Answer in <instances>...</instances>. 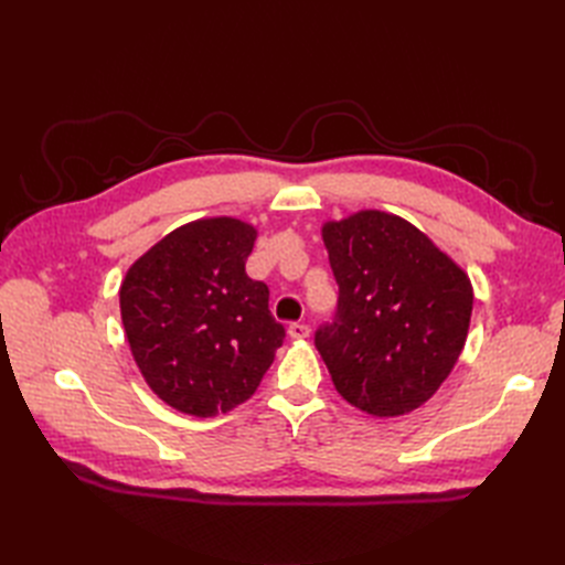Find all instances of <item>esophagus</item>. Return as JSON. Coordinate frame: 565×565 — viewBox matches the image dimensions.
Returning a JSON list of instances; mask_svg holds the SVG:
<instances>
[{
	"label": "esophagus",
	"mask_w": 565,
	"mask_h": 565,
	"mask_svg": "<svg viewBox=\"0 0 565 565\" xmlns=\"http://www.w3.org/2000/svg\"><path fill=\"white\" fill-rule=\"evenodd\" d=\"M309 334H311L309 324H303V322H292V324H289V337H295V339H306Z\"/></svg>",
	"instance_id": "obj_1"
}]
</instances>
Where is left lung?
<instances>
[{
	"mask_svg": "<svg viewBox=\"0 0 565 565\" xmlns=\"http://www.w3.org/2000/svg\"><path fill=\"white\" fill-rule=\"evenodd\" d=\"M339 285L316 330L334 388L367 415L396 417L429 401L465 349L471 282L405 218L358 212L322 228Z\"/></svg>",
	"mask_w": 565,
	"mask_h": 565,
	"instance_id": "1",
	"label": "left lung"
}]
</instances>
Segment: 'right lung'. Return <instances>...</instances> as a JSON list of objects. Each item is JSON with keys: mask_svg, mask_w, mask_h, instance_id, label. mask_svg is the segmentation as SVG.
Listing matches in <instances>:
<instances>
[{"mask_svg": "<svg viewBox=\"0 0 565 565\" xmlns=\"http://www.w3.org/2000/svg\"><path fill=\"white\" fill-rule=\"evenodd\" d=\"M256 231L202 218L150 247L119 287L122 324L148 386L185 415L216 417L262 384L285 328L245 270Z\"/></svg>", "mask_w": 565, "mask_h": 565, "instance_id": "1", "label": "right lung"}]
</instances>
